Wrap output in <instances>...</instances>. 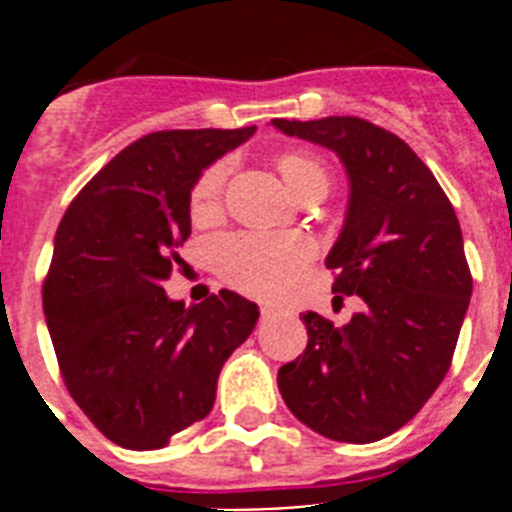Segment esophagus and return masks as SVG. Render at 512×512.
<instances>
[{
  "mask_svg": "<svg viewBox=\"0 0 512 512\" xmlns=\"http://www.w3.org/2000/svg\"><path fill=\"white\" fill-rule=\"evenodd\" d=\"M274 315H277V307H274V305H264V307H261V318L269 320V318H274Z\"/></svg>",
  "mask_w": 512,
  "mask_h": 512,
  "instance_id": "obj_1",
  "label": "esophagus"
}]
</instances>
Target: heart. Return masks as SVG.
<instances>
[{
	"label": "heart",
	"mask_w": 512,
	"mask_h": 512,
	"mask_svg": "<svg viewBox=\"0 0 512 512\" xmlns=\"http://www.w3.org/2000/svg\"><path fill=\"white\" fill-rule=\"evenodd\" d=\"M279 171L284 182L297 197H305L312 189L328 192V171L318 158L307 153H287L279 158ZM228 166L215 164L200 176L192 192V212L207 215L220 202ZM215 264L233 287L248 295L271 297L295 282L297 274L312 259V243L305 235H266L243 233L228 235L215 243Z\"/></svg>",
	"instance_id": "b5f03b06"
}]
</instances>
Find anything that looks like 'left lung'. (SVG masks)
<instances>
[{"label":"left lung","mask_w":512,"mask_h":512,"mask_svg":"<svg viewBox=\"0 0 512 512\" xmlns=\"http://www.w3.org/2000/svg\"><path fill=\"white\" fill-rule=\"evenodd\" d=\"M341 158L343 230L325 266L333 292L359 295L346 325L305 312L307 348L279 369L287 408L315 433L372 443L408 423L443 382L472 297L459 220L405 140L361 117L271 120Z\"/></svg>","instance_id":"left-lung-1"}]
</instances>
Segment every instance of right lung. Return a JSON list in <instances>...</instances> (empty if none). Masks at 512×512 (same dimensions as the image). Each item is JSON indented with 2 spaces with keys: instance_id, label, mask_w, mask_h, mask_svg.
I'll return each mask as SVG.
<instances>
[{
  "instance_id": "obj_1",
  "label": "right lung",
  "mask_w": 512,
  "mask_h": 512,
  "mask_svg": "<svg viewBox=\"0 0 512 512\" xmlns=\"http://www.w3.org/2000/svg\"><path fill=\"white\" fill-rule=\"evenodd\" d=\"M253 133L256 125L143 135L58 225L45 323L71 397L122 449H164L205 418L220 369L256 328L259 307L230 289L189 307L164 292L192 233L194 184Z\"/></svg>"
}]
</instances>
